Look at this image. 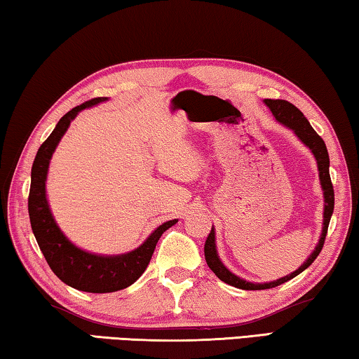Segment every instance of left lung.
<instances>
[{
	"instance_id": "8db88e82",
	"label": "left lung",
	"mask_w": 359,
	"mask_h": 359,
	"mask_svg": "<svg viewBox=\"0 0 359 359\" xmlns=\"http://www.w3.org/2000/svg\"><path fill=\"white\" fill-rule=\"evenodd\" d=\"M264 102H266V104L270 108V111H272L275 119L281 122L283 126L292 128L297 137L304 141V144L309 146V148L312 149L316 162H318L320 181H321L323 191H325V203H326L325 205V222H323L325 226H323L320 243L316 245L315 251L312 252V255H310L309 259L304 262V266L299 267L296 272L286 275V277H283V278H280L277 281H270V283H264V285L250 283V281H245L242 278L235 277L232 272H229V270L224 266H222V262L219 261V257H218V252H216L215 229L211 227V231H210L208 237H207V242H205V246H203L205 261H207L208 267L213 270L216 277H218L221 281H224V283L231 285V286L240 287V290H246V291L270 290V287L283 285V283H286L287 280L294 278L296 275L304 272V270L307 269L310 264H312L316 259V257H318L320 251L323 250V245H325L326 233H327V227H329V221H331L332 210H334V187H332V183H331V176H329V154H327L325 141H323L320 135L313 130V127L310 126V122L305 119V116L292 103L286 102V100H272V98H266Z\"/></svg>"
}]
</instances>
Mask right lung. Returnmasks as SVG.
I'll use <instances>...</instances> for the list:
<instances>
[{
    "instance_id": "obj_1",
    "label": "right lung",
    "mask_w": 359,
    "mask_h": 359,
    "mask_svg": "<svg viewBox=\"0 0 359 359\" xmlns=\"http://www.w3.org/2000/svg\"><path fill=\"white\" fill-rule=\"evenodd\" d=\"M104 100L107 97L92 98L68 111L58 121L54 132L39 146L34 157L30 194H28V215H30L32 231L47 264L63 283L86 292H114L135 283L148 267L161 235L175 222H178L176 219L163 222L140 248L122 256H97L76 248L55 224L46 201V176L52 152L76 114L81 109L104 102Z\"/></svg>"
}]
</instances>
